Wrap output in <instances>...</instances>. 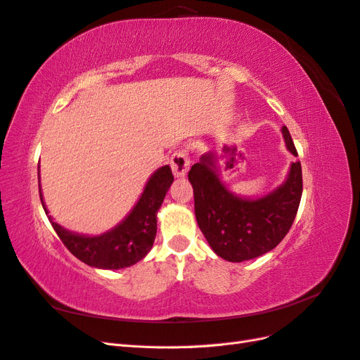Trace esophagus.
Instances as JSON below:
<instances>
[{
	"instance_id": "1",
	"label": "esophagus",
	"mask_w": 360,
	"mask_h": 360,
	"mask_svg": "<svg viewBox=\"0 0 360 360\" xmlns=\"http://www.w3.org/2000/svg\"><path fill=\"white\" fill-rule=\"evenodd\" d=\"M169 162H171V169L174 172V176L176 177L186 176V172L189 171V165H191V160H189L186 150L176 151V153L171 156Z\"/></svg>"
}]
</instances>
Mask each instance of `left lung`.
<instances>
[{
  "instance_id": "1",
  "label": "left lung",
  "mask_w": 360,
  "mask_h": 360,
  "mask_svg": "<svg viewBox=\"0 0 360 360\" xmlns=\"http://www.w3.org/2000/svg\"><path fill=\"white\" fill-rule=\"evenodd\" d=\"M282 135L287 148L297 156L285 126ZM231 160L234 158L230 156L228 165ZM214 162L213 153L204 155L188 174L193 188L195 216L212 249L226 261L240 263L276 248L297 214L303 191L300 162L291 163L284 184L258 200L238 198L228 191L217 176Z\"/></svg>"
}]
</instances>
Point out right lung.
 Wrapping results in <instances>:
<instances>
[{
    "mask_svg": "<svg viewBox=\"0 0 360 360\" xmlns=\"http://www.w3.org/2000/svg\"><path fill=\"white\" fill-rule=\"evenodd\" d=\"M174 181L168 165L159 168L146 184L139 201L126 219L102 236L86 237L64 230L51 219L53 230L70 252L82 263L97 269H123L143 259L156 237V213ZM40 192V188H39ZM40 201L43 204L40 193ZM48 213V212H46Z\"/></svg>",
    "mask_w": 360,
    "mask_h": 360,
    "instance_id": "obj_1",
    "label": "right lung"
}]
</instances>
